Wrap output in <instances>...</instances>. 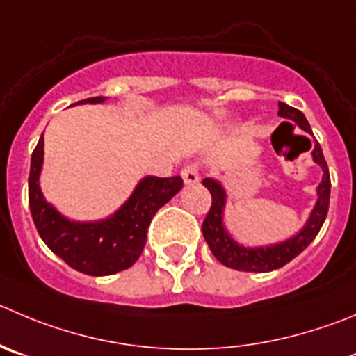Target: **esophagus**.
<instances>
[{
    "label": "esophagus",
    "instance_id": "obj_1",
    "mask_svg": "<svg viewBox=\"0 0 356 356\" xmlns=\"http://www.w3.org/2000/svg\"><path fill=\"white\" fill-rule=\"evenodd\" d=\"M181 178H184L185 185H195L199 184V168L197 164H187L181 169Z\"/></svg>",
    "mask_w": 356,
    "mask_h": 356
}]
</instances>
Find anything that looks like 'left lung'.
Returning a JSON list of instances; mask_svg holds the SVG:
<instances>
[{"label": "left lung", "instance_id": "8db88e82", "mask_svg": "<svg viewBox=\"0 0 356 356\" xmlns=\"http://www.w3.org/2000/svg\"><path fill=\"white\" fill-rule=\"evenodd\" d=\"M277 106H280V110H277L280 117L296 122L300 129L313 134L309 122L306 120L302 111L289 106L286 103H277ZM311 155H313V161L323 171L321 181L316 188V204H314L306 225L296 236H292L286 241L276 243V245L248 248V246L236 243L231 238V234L227 232L225 225H223V208H225L227 195L222 184L213 180V178H204L202 180V185L211 194V208H209L208 215H206L204 222H202V236H204L209 250H211V253L216 257L218 262L231 267V269L245 270V273H269V270L280 269L285 264H289L290 260L296 259L300 252H304L309 246V243L316 238L325 218H327L328 201H330V175H328L327 162H325L323 152H321L318 141H314Z\"/></svg>", "mask_w": 356, "mask_h": 356}]
</instances>
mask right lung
Here are the masks:
<instances>
[{
    "mask_svg": "<svg viewBox=\"0 0 356 356\" xmlns=\"http://www.w3.org/2000/svg\"><path fill=\"white\" fill-rule=\"evenodd\" d=\"M97 96L79 101L104 103ZM43 165V134L31 155L29 169V208L40 238L59 259L74 270L89 276H110L129 269L147 243L148 225L155 213L184 187L180 176H145L131 197L108 218L97 222H74L60 215L45 201L40 188Z\"/></svg>",
    "mask_w": 356,
    "mask_h": 356,
    "instance_id": "right-lung-1",
    "label": "right lung"
}]
</instances>
